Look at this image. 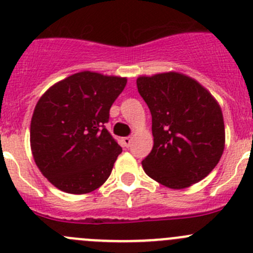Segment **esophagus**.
Segmentation results:
<instances>
[{"label":"esophagus","mask_w":253,"mask_h":253,"mask_svg":"<svg viewBox=\"0 0 253 253\" xmlns=\"http://www.w3.org/2000/svg\"><path fill=\"white\" fill-rule=\"evenodd\" d=\"M122 144H123L124 147H129L130 144H131V137H123L122 139Z\"/></svg>","instance_id":"obj_1"}]
</instances>
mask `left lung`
Instances as JSON below:
<instances>
[{"instance_id":"8db88e82","label":"left lung","mask_w":253,"mask_h":253,"mask_svg":"<svg viewBox=\"0 0 253 253\" xmlns=\"http://www.w3.org/2000/svg\"><path fill=\"white\" fill-rule=\"evenodd\" d=\"M136 84L152 117L154 146L141 162L145 173L171 189L202 181L225 147L216 99L197 80L176 71L139 76Z\"/></svg>"}]
</instances>
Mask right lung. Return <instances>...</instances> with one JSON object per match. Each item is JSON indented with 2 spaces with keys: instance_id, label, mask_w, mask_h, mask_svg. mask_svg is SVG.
<instances>
[{
  "instance_id": "add662e5",
  "label": "right lung",
  "mask_w": 253,
  "mask_h": 253,
  "mask_svg": "<svg viewBox=\"0 0 253 253\" xmlns=\"http://www.w3.org/2000/svg\"><path fill=\"white\" fill-rule=\"evenodd\" d=\"M126 77L81 71L52 84L31 122V149L42 176L57 189L86 194L111 176L122 147L104 127Z\"/></svg>"
}]
</instances>
